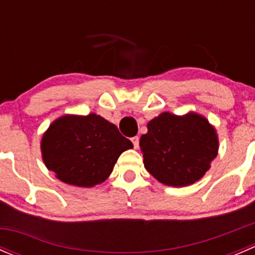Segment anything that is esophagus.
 <instances>
[{"label":"esophagus","instance_id":"esophagus-1","mask_svg":"<svg viewBox=\"0 0 255 255\" xmlns=\"http://www.w3.org/2000/svg\"><path fill=\"white\" fill-rule=\"evenodd\" d=\"M130 140H132L133 145H134V148H135V149H137L138 146H139V138H138L137 135H135V137H132V138H130Z\"/></svg>","mask_w":255,"mask_h":255}]
</instances>
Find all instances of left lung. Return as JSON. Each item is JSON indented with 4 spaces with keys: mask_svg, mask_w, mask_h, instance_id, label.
Wrapping results in <instances>:
<instances>
[{
    "mask_svg": "<svg viewBox=\"0 0 255 255\" xmlns=\"http://www.w3.org/2000/svg\"><path fill=\"white\" fill-rule=\"evenodd\" d=\"M139 146L146 170L161 184L181 187L201 179L217 156L218 137L201 115L163 112L149 121Z\"/></svg>",
    "mask_w": 255,
    "mask_h": 255,
    "instance_id": "left-lung-1",
    "label": "left lung"
}]
</instances>
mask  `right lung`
Masks as SVG:
<instances>
[{
    "mask_svg": "<svg viewBox=\"0 0 255 255\" xmlns=\"http://www.w3.org/2000/svg\"><path fill=\"white\" fill-rule=\"evenodd\" d=\"M133 148L118 128L96 113L65 115L49 126L40 149L45 166L59 180L80 187L104 182L118 156Z\"/></svg>",
    "mask_w": 255,
    "mask_h": 255,
    "instance_id": "right-lung-1",
    "label": "right lung"
}]
</instances>
